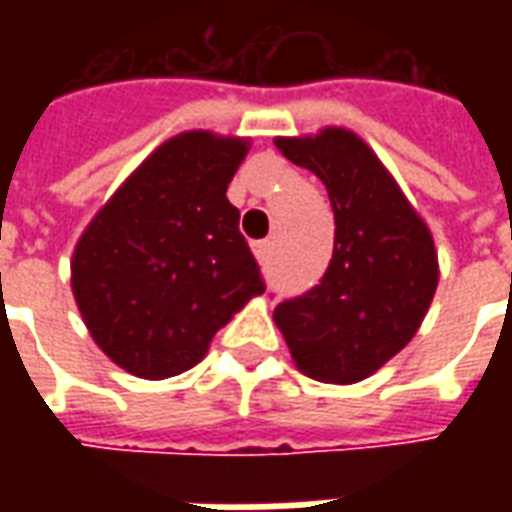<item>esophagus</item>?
<instances>
[{
    "instance_id": "1",
    "label": "esophagus",
    "mask_w": 512,
    "mask_h": 512,
    "mask_svg": "<svg viewBox=\"0 0 512 512\" xmlns=\"http://www.w3.org/2000/svg\"><path fill=\"white\" fill-rule=\"evenodd\" d=\"M271 246H274V241H255L252 244V252H255V257L260 260V263H268V257H271Z\"/></svg>"
}]
</instances>
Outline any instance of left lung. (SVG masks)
Wrapping results in <instances>:
<instances>
[{
	"label": "left lung",
	"mask_w": 512,
	"mask_h": 512,
	"mask_svg": "<svg viewBox=\"0 0 512 512\" xmlns=\"http://www.w3.org/2000/svg\"><path fill=\"white\" fill-rule=\"evenodd\" d=\"M277 147L329 191L334 255L321 285L282 301L274 323L304 376L356 384L400 354L425 321L439 285L433 235L354 131L279 136Z\"/></svg>",
	"instance_id": "8db88e82"
}]
</instances>
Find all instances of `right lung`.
I'll list each match as a JSON object with an SVG mask.
<instances>
[{
    "label": "right lung",
    "mask_w": 512,
    "mask_h": 512,
    "mask_svg": "<svg viewBox=\"0 0 512 512\" xmlns=\"http://www.w3.org/2000/svg\"><path fill=\"white\" fill-rule=\"evenodd\" d=\"M246 153L244 136H172L76 241V307L95 345L131 376L161 381L194 367L213 334L266 290L227 200Z\"/></svg>",
    "instance_id": "right-lung-1"
}]
</instances>
